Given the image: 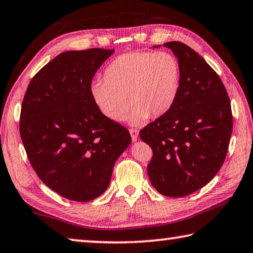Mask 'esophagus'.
<instances>
[{
	"mask_svg": "<svg viewBox=\"0 0 253 253\" xmlns=\"http://www.w3.org/2000/svg\"><path fill=\"white\" fill-rule=\"evenodd\" d=\"M129 132H130V136H131V140H132V142H136L137 137H138V130L135 129V128H130Z\"/></svg>",
	"mask_w": 253,
	"mask_h": 253,
	"instance_id": "34e87169",
	"label": "esophagus"
}]
</instances>
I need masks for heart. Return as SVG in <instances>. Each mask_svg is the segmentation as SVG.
Instances as JSON below:
<instances>
[{
  "instance_id": "heart-1",
  "label": "heart",
  "mask_w": 253,
  "mask_h": 253,
  "mask_svg": "<svg viewBox=\"0 0 253 253\" xmlns=\"http://www.w3.org/2000/svg\"><path fill=\"white\" fill-rule=\"evenodd\" d=\"M104 79L90 85L100 113L110 121L122 122L131 104L128 122L138 125L172 109L181 87V67L169 52L135 51L115 58L105 69Z\"/></svg>"
}]
</instances>
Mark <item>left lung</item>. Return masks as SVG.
Instances as JSON below:
<instances>
[{"mask_svg":"<svg viewBox=\"0 0 253 253\" xmlns=\"http://www.w3.org/2000/svg\"><path fill=\"white\" fill-rule=\"evenodd\" d=\"M164 46L178 60L181 87L172 109L139 136L153 149L147 166L153 186L169 198H183L219 172L232 134V111L220 77L198 52L178 41Z\"/></svg>","mask_w":253,"mask_h":253,"instance_id":"8db88e82","label":"left lung"}]
</instances>
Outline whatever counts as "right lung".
Wrapping results in <instances>:
<instances>
[{
  "label": "right lung",
  "mask_w": 253,
  "mask_h": 253,
  "mask_svg": "<svg viewBox=\"0 0 253 253\" xmlns=\"http://www.w3.org/2000/svg\"><path fill=\"white\" fill-rule=\"evenodd\" d=\"M115 50L66 51L33 77L20 115L30 163L51 190L77 202L100 196L131 137L102 115L90 93L93 76Z\"/></svg>",
  "instance_id": "1"
}]
</instances>
